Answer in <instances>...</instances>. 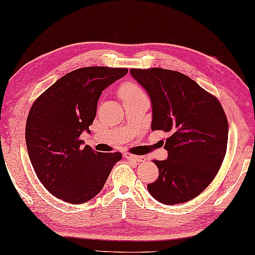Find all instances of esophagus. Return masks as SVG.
<instances>
[{"label":"esophagus","instance_id":"34e87169","mask_svg":"<svg viewBox=\"0 0 255 255\" xmlns=\"http://www.w3.org/2000/svg\"><path fill=\"white\" fill-rule=\"evenodd\" d=\"M125 158H126L127 160L134 161V162H143L146 160V158L143 156H134V154H131V153H125Z\"/></svg>","mask_w":255,"mask_h":255}]
</instances>
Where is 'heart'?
Here are the masks:
<instances>
[{
    "instance_id": "1",
    "label": "heart",
    "mask_w": 255,
    "mask_h": 255,
    "mask_svg": "<svg viewBox=\"0 0 255 255\" xmlns=\"http://www.w3.org/2000/svg\"><path fill=\"white\" fill-rule=\"evenodd\" d=\"M119 94H121L122 99L144 96L143 89L134 82L124 83L121 86V89H119Z\"/></svg>"
}]
</instances>
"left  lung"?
Returning a JSON list of instances; mask_svg holds the SVG:
<instances>
[{"label":"left lung","mask_w":255,"mask_h":255,"mask_svg":"<svg viewBox=\"0 0 255 255\" xmlns=\"http://www.w3.org/2000/svg\"><path fill=\"white\" fill-rule=\"evenodd\" d=\"M130 74L150 97L151 129L169 134L168 158L153 160L159 176L148 191L168 206L190 201L211 183L226 156L229 126L221 104L179 72L131 68Z\"/></svg>","instance_id":"obj_1"}]
</instances>
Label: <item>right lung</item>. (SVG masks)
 Returning a JSON list of instances; mask_svg holds the SVG:
<instances>
[{
  "label": "right lung",
  "instance_id": "add662e5",
  "mask_svg": "<svg viewBox=\"0 0 255 255\" xmlns=\"http://www.w3.org/2000/svg\"><path fill=\"white\" fill-rule=\"evenodd\" d=\"M127 68L83 67L64 75L34 102L25 139L39 181L53 196L78 204L101 192L121 152H99L83 146V131L96 117L104 89Z\"/></svg>",
  "mask_w": 255,
  "mask_h": 255
}]
</instances>
